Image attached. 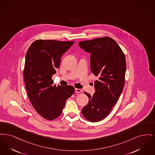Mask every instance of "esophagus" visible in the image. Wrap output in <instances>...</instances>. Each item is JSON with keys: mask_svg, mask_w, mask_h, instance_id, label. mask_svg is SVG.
Returning a JSON list of instances; mask_svg holds the SVG:
<instances>
[{"mask_svg": "<svg viewBox=\"0 0 155 155\" xmlns=\"http://www.w3.org/2000/svg\"><path fill=\"white\" fill-rule=\"evenodd\" d=\"M75 91L78 93H81L82 90L80 88H75Z\"/></svg>", "mask_w": 155, "mask_h": 155, "instance_id": "obj_1", "label": "esophagus"}]
</instances>
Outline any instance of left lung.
I'll use <instances>...</instances> for the list:
<instances>
[{
    "label": "left lung",
    "mask_w": 155,
    "mask_h": 155,
    "mask_svg": "<svg viewBox=\"0 0 155 155\" xmlns=\"http://www.w3.org/2000/svg\"><path fill=\"white\" fill-rule=\"evenodd\" d=\"M79 46L90 53V69L98 80L94 82L95 93L81 110L91 122L101 120L108 116L118 101L124 86L126 62L124 54L115 41L109 37L82 41Z\"/></svg>",
    "instance_id": "8db88e82"
}]
</instances>
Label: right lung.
<instances>
[{"mask_svg": "<svg viewBox=\"0 0 155 155\" xmlns=\"http://www.w3.org/2000/svg\"><path fill=\"white\" fill-rule=\"evenodd\" d=\"M74 42L37 40L27 51L24 71L27 94L36 112L47 120L58 117L74 93V87L56 86L51 79L62 56Z\"/></svg>", "mask_w": 155, "mask_h": 155, "instance_id": "add662e5", "label": "right lung"}]
</instances>
